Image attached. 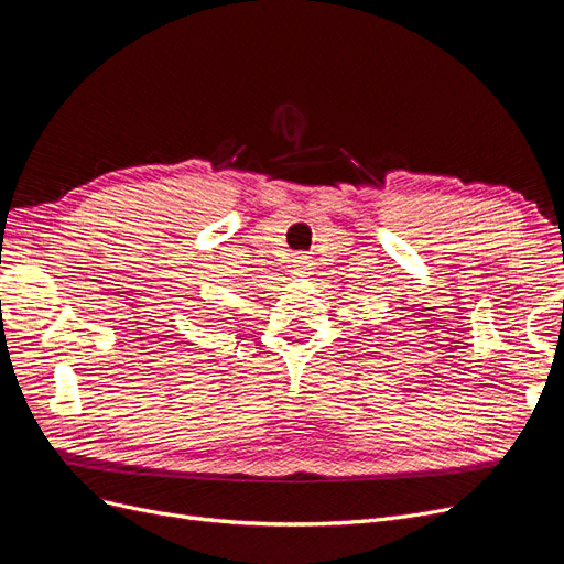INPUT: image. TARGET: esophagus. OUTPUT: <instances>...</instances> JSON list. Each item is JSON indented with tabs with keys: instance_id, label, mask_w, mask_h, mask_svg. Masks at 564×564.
<instances>
[{
	"instance_id": "34e87169",
	"label": "esophagus",
	"mask_w": 564,
	"mask_h": 564,
	"mask_svg": "<svg viewBox=\"0 0 564 564\" xmlns=\"http://www.w3.org/2000/svg\"><path fill=\"white\" fill-rule=\"evenodd\" d=\"M308 269H311L308 256H297L295 260H292V269H290V272L295 274V276H306Z\"/></svg>"
}]
</instances>
